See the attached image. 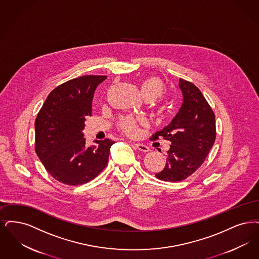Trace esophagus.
I'll return each instance as SVG.
<instances>
[{
  "mask_svg": "<svg viewBox=\"0 0 259 259\" xmlns=\"http://www.w3.org/2000/svg\"><path fill=\"white\" fill-rule=\"evenodd\" d=\"M134 146H135V149H137V150H139L141 152H144V153L150 151V148L146 146L145 144H143V143H135Z\"/></svg>",
  "mask_w": 259,
  "mask_h": 259,
  "instance_id": "34e87169",
  "label": "esophagus"
}]
</instances>
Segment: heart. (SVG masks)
<instances>
[{
  "label": "heart",
  "mask_w": 259,
  "mask_h": 259,
  "mask_svg": "<svg viewBox=\"0 0 259 259\" xmlns=\"http://www.w3.org/2000/svg\"><path fill=\"white\" fill-rule=\"evenodd\" d=\"M142 95L147 100L156 101L160 99L165 94V85L163 81L158 77H148L144 79L140 85ZM140 119L135 118L133 116H124L121 117L118 121L119 128L130 136H135L138 132V122Z\"/></svg>",
  "instance_id": "b5f03b06"
}]
</instances>
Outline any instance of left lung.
<instances>
[{
    "instance_id": "obj_1",
    "label": "left lung",
    "mask_w": 259,
    "mask_h": 259,
    "mask_svg": "<svg viewBox=\"0 0 259 259\" xmlns=\"http://www.w3.org/2000/svg\"><path fill=\"white\" fill-rule=\"evenodd\" d=\"M183 103L171 123L157 132L171 142L164 168L155 176L165 182L185 180L202 165L215 140L214 114L202 93L191 82L179 79Z\"/></svg>"
}]
</instances>
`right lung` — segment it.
I'll list each match as a JSON object with an SVG mask.
<instances>
[{"label":"right lung","instance_id":"obj_1","mask_svg":"<svg viewBox=\"0 0 259 259\" xmlns=\"http://www.w3.org/2000/svg\"><path fill=\"white\" fill-rule=\"evenodd\" d=\"M106 78L84 75L59 85L48 95L36 116L35 153L47 172L63 184H86L108 162L115 142L105 138L88 147L82 133L85 118L92 115L96 88Z\"/></svg>","mask_w":259,"mask_h":259}]
</instances>
